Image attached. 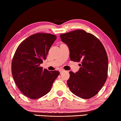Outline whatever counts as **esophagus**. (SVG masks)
<instances>
[{
	"label": "esophagus",
	"mask_w": 121,
	"mask_h": 121,
	"mask_svg": "<svg viewBox=\"0 0 121 121\" xmlns=\"http://www.w3.org/2000/svg\"><path fill=\"white\" fill-rule=\"evenodd\" d=\"M59 71V72H60V74L62 73L63 72H64L65 71L64 70V69H60Z\"/></svg>",
	"instance_id": "obj_1"
}]
</instances>
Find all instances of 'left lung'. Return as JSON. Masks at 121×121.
<instances>
[{
  "label": "left lung",
  "instance_id": "obj_1",
  "mask_svg": "<svg viewBox=\"0 0 121 121\" xmlns=\"http://www.w3.org/2000/svg\"><path fill=\"white\" fill-rule=\"evenodd\" d=\"M62 41L69 50L71 60L81 62L79 70L69 72L67 86L71 91L82 99L98 94L107 78L108 57L98 38L82 30L61 34Z\"/></svg>",
  "mask_w": 121,
  "mask_h": 121
}]
</instances>
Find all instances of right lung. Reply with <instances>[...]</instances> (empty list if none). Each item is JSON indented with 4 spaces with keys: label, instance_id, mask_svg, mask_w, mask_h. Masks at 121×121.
Instances as JSON below:
<instances>
[{
    "label": "right lung",
    "instance_id": "right-lung-1",
    "mask_svg": "<svg viewBox=\"0 0 121 121\" xmlns=\"http://www.w3.org/2000/svg\"><path fill=\"white\" fill-rule=\"evenodd\" d=\"M56 38L49 33H35L21 42L15 52L13 77L19 90L29 98L38 99L47 94L60 73L40 66Z\"/></svg>",
    "mask_w": 121,
    "mask_h": 121
}]
</instances>
